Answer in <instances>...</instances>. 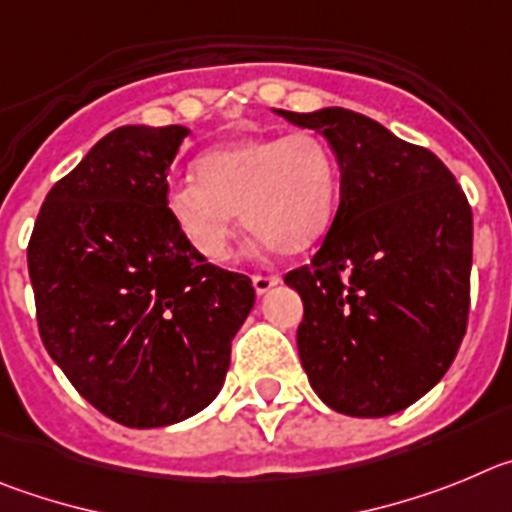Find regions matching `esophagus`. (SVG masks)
<instances>
[{
	"label": "esophagus",
	"instance_id": "obj_1",
	"mask_svg": "<svg viewBox=\"0 0 512 512\" xmlns=\"http://www.w3.org/2000/svg\"><path fill=\"white\" fill-rule=\"evenodd\" d=\"M278 283H280L278 275H255V278H252V285H255L257 296H265V293H270V290H273Z\"/></svg>",
	"mask_w": 512,
	"mask_h": 512
}]
</instances>
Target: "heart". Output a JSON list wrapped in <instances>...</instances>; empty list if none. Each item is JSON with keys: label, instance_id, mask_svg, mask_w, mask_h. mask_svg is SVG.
Returning <instances> with one entry per match:
<instances>
[{"label": "heart", "instance_id": "heart-1", "mask_svg": "<svg viewBox=\"0 0 512 512\" xmlns=\"http://www.w3.org/2000/svg\"><path fill=\"white\" fill-rule=\"evenodd\" d=\"M339 168L313 132L245 137L219 145L196 163V178L168 191V211L196 255L224 262L237 214L267 250L298 255L331 227Z\"/></svg>", "mask_w": 512, "mask_h": 512}]
</instances>
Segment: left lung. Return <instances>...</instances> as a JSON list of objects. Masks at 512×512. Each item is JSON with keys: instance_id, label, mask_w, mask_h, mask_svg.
I'll list each match as a JSON object with an SVG mask.
<instances>
[{"instance_id": "left-lung-1", "label": "left lung", "mask_w": 512, "mask_h": 512, "mask_svg": "<svg viewBox=\"0 0 512 512\" xmlns=\"http://www.w3.org/2000/svg\"><path fill=\"white\" fill-rule=\"evenodd\" d=\"M319 132L339 165V209L298 290V354L344 416L403 411L446 375L467 331L472 209L426 147L342 107L273 109Z\"/></svg>"}]
</instances>
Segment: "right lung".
<instances>
[{"label":"right lung","mask_w":512,"mask_h":512,"mask_svg":"<svg viewBox=\"0 0 512 512\" xmlns=\"http://www.w3.org/2000/svg\"><path fill=\"white\" fill-rule=\"evenodd\" d=\"M188 127L124 124L55 183L27 247L53 362L96 411L160 428L204 411L255 306L247 275L209 265L168 211Z\"/></svg>","instance_id":"right-lung-1"}]
</instances>
